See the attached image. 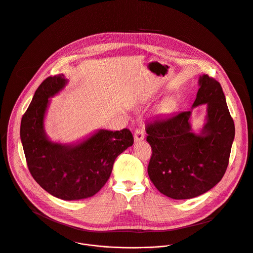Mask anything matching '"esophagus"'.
<instances>
[{"mask_svg": "<svg viewBox=\"0 0 253 253\" xmlns=\"http://www.w3.org/2000/svg\"><path fill=\"white\" fill-rule=\"evenodd\" d=\"M144 139V130L143 128L141 127H138L136 130H135V133H134V140L136 142L138 141H141Z\"/></svg>", "mask_w": 253, "mask_h": 253, "instance_id": "esophagus-1", "label": "esophagus"}]
</instances>
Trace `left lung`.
<instances>
[{
  "label": "left lung",
  "instance_id": "1",
  "mask_svg": "<svg viewBox=\"0 0 253 253\" xmlns=\"http://www.w3.org/2000/svg\"><path fill=\"white\" fill-rule=\"evenodd\" d=\"M193 107L207 104V123L201 134L192 132L191 111L147 123L151 146L147 171L155 188L166 196L185 200L214 188L226 172L235 136L234 121L219 82L200 78Z\"/></svg>",
  "mask_w": 253,
  "mask_h": 253
}]
</instances>
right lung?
Instances as JSON below:
<instances>
[{
    "label": "right lung",
    "mask_w": 253,
    "mask_h": 253,
    "mask_svg": "<svg viewBox=\"0 0 253 253\" xmlns=\"http://www.w3.org/2000/svg\"><path fill=\"white\" fill-rule=\"evenodd\" d=\"M65 84L62 75L41 83L22 117L20 136L28 169L38 185L58 199L75 201L93 197L104 187L115 159L133 144L134 138L124 128L100 130L74 146L48 140L43 128L48 99Z\"/></svg>",
    "instance_id": "1"
}]
</instances>
